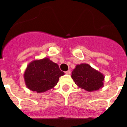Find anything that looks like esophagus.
Wrapping results in <instances>:
<instances>
[{
  "label": "esophagus",
  "mask_w": 127,
  "mask_h": 127,
  "mask_svg": "<svg viewBox=\"0 0 127 127\" xmlns=\"http://www.w3.org/2000/svg\"><path fill=\"white\" fill-rule=\"evenodd\" d=\"M65 73L66 74H68V75H70V74H71V72H70V70H67V71H65Z\"/></svg>",
  "instance_id": "34e87169"
}]
</instances>
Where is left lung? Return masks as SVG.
Instances as JSON below:
<instances>
[{"instance_id":"obj_1","label":"left lung","mask_w":127,"mask_h":127,"mask_svg":"<svg viewBox=\"0 0 127 127\" xmlns=\"http://www.w3.org/2000/svg\"><path fill=\"white\" fill-rule=\"evenodd\" d=\"M71 77L78 88L89 92L103 88L105 78L102 73L85 63L76 65Z\"/></svg>"}]
</instances>
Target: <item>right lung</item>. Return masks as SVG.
Here are the masks:
<instances>
[{"instance_id": "obj_1", "label": "right lung", "mask_w": 127, "mask_h": 127, "mask_svg": "<svg viewBox=\"0 0 127 127\" xmlns=\"http://www.w3.org/2000/svg\"><path fill=\"white\" fill-rule=\"evenodd\" d=\"M65 74L57 64L49 58L34 59L29 63L23 73L25 83L30 91L44 93L53 89L60 76Z\"/></svg>"}]
</instances>
